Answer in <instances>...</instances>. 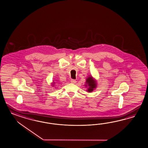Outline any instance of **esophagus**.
Instances as JSON below:
<instances>
[{
	"instance_id": "34e87169",
	"label": "esophagus",
	"mask_w": 148,
	"mask_h": 148,
	"mask_svg": "<svg viewBox=\"0 0 148 148\" xmlns=\"http://www.w3.org/2000/svg\"><path fill=\"white\" fill-rule=\"evenodd\" d=\"M71 82L72 83H76V81L75 79H72L71 80Z\"/></svg>"
}]
</instances>
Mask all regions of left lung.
Listing matches in <instances>:
<instances>
[{"label": "left lung", "mask_w": 148, "mask_h": 148, "mask_svg": "<svg viewBox=\"0 0 148 148\" xmlns=\"http://www.w3.org/2000/svg\"><path fill=\"white\" fill-rule=\"evenodd\" d=\"M84 86L87 88V92H92L94 90L96 89L97 86V81L96 79H95L92 76H89L86 79V84L84 85Z\"/></svg>", "instance_id": "left-lung-1"}]
</instances>
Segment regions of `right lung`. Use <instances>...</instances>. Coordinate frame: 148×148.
<instances>
[{"label":"right lung","mask_w":148,"mask_h":148,"mask_svg":"<svg viewBox=\"0 0 148 148\" xmlns=\"http://www.w3.org/2000/svg\"><path fill=\"white\" fill-rule=\"evenodd\" d=\"M54 84H55V82H52V83H51V85L52 87H54Z\"/></svg>","instance_id":"add662e5"}]
</instances>
